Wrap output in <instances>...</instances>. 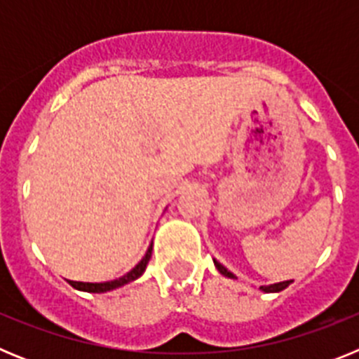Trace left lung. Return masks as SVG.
Instances as JSON below:
<instances>
[{
    "instance_id": "8db88e82",
    "label": "left lung",
    "mask_w": 359,
    "mask_h": 359,
    "mask_svg": "<svg viewBox=\"0 0 359 359\" xmlns=\"http://www.w3.org/2000/svg\"><path fill=\"white\" fill-rule=\"evenodd\" d=\"M214 264H215V268H217V271L221 275H224V277H228V278H236V275L233 273H230V271H228L226 268H224L223 264H219L217 261H214ZM291 282L293 280H284V282H277V284H269V286H261V290L264 291V293H277V291H282V290H286L287 286H290Z\"/></svg>"
}]
</instances>
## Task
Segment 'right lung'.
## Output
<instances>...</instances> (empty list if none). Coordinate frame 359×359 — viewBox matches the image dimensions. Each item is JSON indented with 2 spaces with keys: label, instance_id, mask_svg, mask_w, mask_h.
Segmentation results:
<instances>
[{
  "label": "right lung",
  "instance_id": "add662e5",
  "mask_svg": "<svg viewBox=\"0 0 359 359\" xmlns=\"http://www.w3.org/2000/svg\"><path fill=\"white\" fill-rule=\"evenodd\" d=\"M151 253H152V244L149 246L147 253L144 255V259H142L138 264L135 266V268L129 271V273H126L123 277L116 278V280H109V282H75V280H69V284H72L75 290H81V291H88V293H106V291H111V290H116V287L120 286H126V284H129V282L136 280L138 277H142L145 271V268H147L149 264V259H151Z\"/></svg>",
  "mask_w": 359,
  "mask_h": 359
}]
</instances>
